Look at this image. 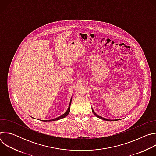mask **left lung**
Segmentation results:
<instances>
[{
  "mask_svg": "<svg viewBox=\"0 0 156 156\" xmlns=\"http://www.w3.org/2000/svg\"><path fill=\"white\" fill-rule=\"evenodd\" d=\"M92 111H93V114L97 117H98V118H99V119H102V120H106V121H115V120H108V119H104V118H103V117H101V116H99V115H98L95 112H94V110L92 108Z\"/></svg>",
  "mask_w": 156,
  "mask_h": 156,
  "instance_id": "1",
  "label": "left lung"
}]
</instances>
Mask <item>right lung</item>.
Wrapping results in <instances>:
<instances>
[{"mask_svg":"<svg viewBox=\"0 0 156 156\" xmlns=\"http://www.w3.org/2000/svg\"><path fill=\"white\" fill-rule=\"evenodd\" d=\"M72 98H71V99H70V104H69V107H68V109L66 110V112H65L63 115H62L61 116H60V117H57V118H55V119H54L48 120H41V121H44V122H50V121L51 122V121H55V120H60V119H63V118H65V117L67 116V115H69V112H70V105H71V103H72Z\"/></svg>","mask_w":156,"mask_h":156,"instance_id":"1","label":"right lung"}]
</instances>
